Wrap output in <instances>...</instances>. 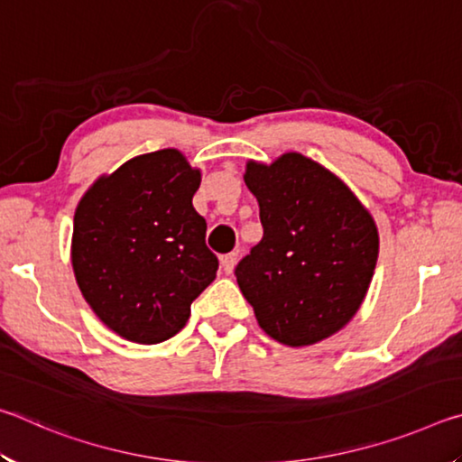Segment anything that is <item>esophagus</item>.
Here are the masks:
<instances>
[{"label": "esophagus", "instance_id": "esophagus-1", "mask_svg": "<svg viewBox=\"0 0 462 462\" xmlns=\"http://www.w3.org/2000/svg\"><path fill=\"white\" fill-rule=\"evenodd\" d=\"M222 269H224V273H230L234 271V267H236V261H238V254L236 253H228V254H224L222 256Z\"/></svg>", "mask_w": 462, "mask_h": 462}]
</instances>
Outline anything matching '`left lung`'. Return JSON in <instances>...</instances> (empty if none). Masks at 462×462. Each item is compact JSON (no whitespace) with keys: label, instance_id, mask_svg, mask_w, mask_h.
<instances>
[{"label":"left lung","instance_id":"left-lung-1","mask_svg":"<svg viewBox=\"0 0 462 462\" xmlns=\"http://www.w3.org/2000/svg\"><path fill=\"white\" fill-rule=\"evenodd\" d=\"M263 240L238 263L236 281L273 340L310 346L361 310L379 256L373 216L350 187L301 152L271 165L248 161Z\"/></svg>","mask_w":462,"mask_h":462}]
</instances>
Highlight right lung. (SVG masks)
I'll return each mask as SVG.
<instances>
[{"label":"right lung","instance_id":"obj_1","mask_svg":"<svg viewBox=\"0 0 462 462\" xmlns=\"http://www.w3.org/2000/svg\"><path fill=\"white\" fill-rule=\"evenodd\" d=\"M199 183L201 171L183 152L162 148L101 175L77 203V285L93 314L122 338L169 340L216 279L208 226L191 203Z\"/></svg>","mask_w":462,"mask_h":462}]
</instances>
